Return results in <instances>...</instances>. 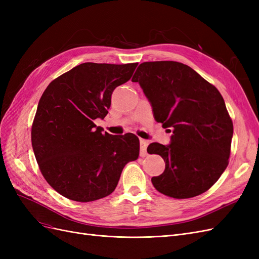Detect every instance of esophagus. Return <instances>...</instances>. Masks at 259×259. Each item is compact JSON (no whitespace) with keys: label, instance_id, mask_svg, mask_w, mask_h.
Here are the masks:
<instances>
[{"label":"esophagus","instance_id":"esophagus-1","mask_svg":"<svg viewBox=\"0 0 259 259\" xmlns=\"http://www.w3.org/2000/svg\"><path fill=\"white\" fill-rule=\"evenodd\" d=\"M149 143L145 139H140V155L145 156L147 155V147H148Z\"/></svg>","mask_w":259,"mask_h":259}]
</instances>
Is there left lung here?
<instances>
[{
  "label": "left lung",
  "mask_w": 259,
  "mask_h": 259,
  "mask_svg": "<svg viewBox=\"0 0 259 259\" xmlns=\"http://www.w3.org/2000/svg\"><path fill=\"white\" fill-rule=\"evenodd\" d=\"M132 81L150 101L155 121L173 131L169 145L152 143L147 149L165 162L163 173L151 178L155 189L174 199L207 191L228 166L233 135L221 93L177 61L143 62Z\"/></svg>",
  "instance_id": "1"
}]
</instances>
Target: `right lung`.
I'll return each mask as SVG.
<instances>
[{
    "mask_svg": "<svg viewBox=\"0 0 259 259\" xmlns=\"http://www.w3.org/2000/svg\"><path fill=\"white\" fill-rule=\"evenodd\" d=\"M137 65L84 62L44 91L31 142L42 175L65 198L91 202L107 197L124 166L138 159V137L104 134L94 123L108 114L112 92L131 79Z\"/></svg>",
    "mask_w": 259,
    "mask_h": 259,
    "instance_id": "obj_1",
    "label": "right lung"
}]
</instances>
